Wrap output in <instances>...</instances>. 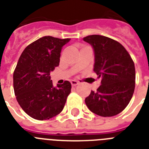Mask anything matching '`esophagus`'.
I'll list each match as a JSON object with an SVG mask.
<instances>
[{
	"mask_svg": "<svg viewBox=\"0 0 149 149\" xmlns=\"http://www.w3.org/2000/svg\"><path fill=\"white\" fill-rule=\"evenodd\" d=\"M71 84H72V86H76L79 84V82L77 81V80H72L71 81Z\"/></svg>",
	"mask_w": 149,
	"mask_h": 149,
	"instance_id": "34e87169",
	"label": "esophagus"
}]
</instances>
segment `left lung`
I'll return each instance as SVG.
<instances>
[{"label":"left lung","mask_w":149,"mask_h":149,"mask_svg":"<svg viewBox=\"0 0 149 149\" xmlns=\"http://www.w3.org/2000/svg\"><path fill=\"white\" fill-rule=\"evenodd\" d=\"M94 51L93 71L101 83L85 99L90 111L101 117L115 116L129 104L135 86V68L120 43L108 37L92 35L84 38Z\"/></svg>","instance_id":"1"}]
</instances>
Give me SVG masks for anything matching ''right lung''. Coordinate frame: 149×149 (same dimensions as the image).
<instances>
[{
  "mask_svg": "<svg viewBox=\"0 0 149 149\" xmlns=\"http://www.w3.org/2000/svg\"><path fill=\"white\" fill-rule=\"evenodd\" d=\"M70 38L44 36L27 46L13 75L16 99L23 111L34 119L49 120L58 115L71 92L65 81L54 87L50 72L58 66L62 48Z\"/></svg>",
  "mask_w": 149,
  "mask_h": 149,
  "instance_id": "right-lung-1",
  "label": "right lung"
}]
</instances>
